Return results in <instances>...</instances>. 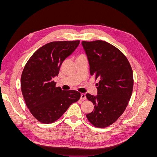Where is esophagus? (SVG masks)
I'll list each match as a JSON object with an SVG mask.
<instances>
[{
    "label": "esophagus",
    "mask_w": 157,
    "mask_h": 157,
    "mask_svg": "<svg viewBox=\"0 0 157 157\" xmlns=\"http://www.w3.org/2000/svg\"><path fill=\"white\" fill-rule=\"evenodd\" d=\"M80 99H86V94H84V93H82L81 94H80Z\"/></svg>",
    "instance_id": "obj_1"
}]
</instances>
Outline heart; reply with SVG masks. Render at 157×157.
Returning a JSON list of instances; mask_svg holds the SVG:
<instances>
[{"label":"heart","instance_id":"1","mask_svg":"<svg viewBox=\"0 0 157 157\" xmlns=\"http://www.w3.org/2000/svg\"><path fill=\"white\" fill-rule=\"evenodd\" d=\"M82 56H84L83 55H80V56H78V57H77V58H79V57H82Z\"/></svg>","mask_w":157,"mask_h":157}]
</instances>
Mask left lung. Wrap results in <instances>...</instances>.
Listing matches in <instances>:
<instances>
[{
    "label": "left lung",
    "instance_id": "8db88e82",
    "mask_svg": "<svg viewBox=\"0 0 157 157\" xmlns=\"http://www.w3.org/2000/svg\"><path fill=\"white\" fill-rule=\"evenodd\" d=\"M90 65L94 75L97 96L86 94L94 105L86 117L92 125L105 128L115 122L124 113L129 102L134 86L133 71L126 57L115 46L103 40L82 41Z\"/></svg>",
    "mask_w": 157,
    "mask_h": 157
}]
</instances>
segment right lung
<instances>
[{
    "instance_id": "right-lung-1",
    "label": "right lung",
    "mask_w": 157,
    "mask_h": 157,
    "mask_svg": "<svg viewBox=\"0 0 157 157\" xmlns=\"http://www.w3.org/2000/svg\"><path fill=\"white\" fill-rule=\"evenodd\" d=\"M79 43L80 40L49 42L38 49L25 65L21 77V92L31 113L42 123L59 119L80 98L76 90L56 87L53 80L63 61Z\"/></svg>"
}]
</instances>
